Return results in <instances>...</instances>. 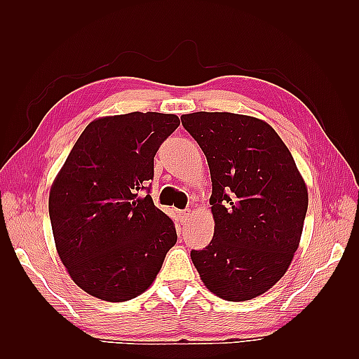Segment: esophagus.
<instances>
[{
  "label": "esophagus",
  "mask_w": 359,
  "mask_h": 359,
  "mask_svg": "<svg viewBox=\"0 0 359 359\" xmlns=\"http://www.w3.org/2000/svg\"><path fill=\"white\" fill-rule=\"evenodd\" d=\"M178 217H180L181 223H186V222L189 220V217H190V210H182V211H178Z\"/></svg>",
  "instance_id": "esophagus-1"
}]
</instances>
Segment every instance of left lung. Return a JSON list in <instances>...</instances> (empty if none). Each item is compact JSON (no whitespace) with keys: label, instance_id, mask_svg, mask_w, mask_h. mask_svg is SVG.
Listing matches in <instances>:
<instances>
[{"label":"left lung","instance_id":"obj_1","mask_svg":"<svg viewBox=\"0 0 359 359\" xmlns=\"http://www.w3.org/2000/svg\"><path fill=\"white\" fill-rule=\"evenodd\" d=\"M208 161L214 236L191 250L217 297L247 301L285 276L297 252L309 193L290 151L262 119L231 112L181 116Z\"/></svg>","mask_w":359,"mask_h":359}]
</instances>
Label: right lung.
I'll return each instance as SVG.
<instances>
[{"instance_id": "1", "label": "right lung", "mask_w": 359, "mask_h": 359, "mask_svg": "<svg viewBox=\"0 0 359 359\" xmlns=\"http://www.w3.org/2000/svg\"><path fill=\"white\" fill-rule=\"evenodd\" d=\"M172 114L132 112L90 123L49 193L57 252L90 295L123 302L145 292L177 243L175 224L149 194L154 156L175 132Z\"/></svg>"}]
</instances>
